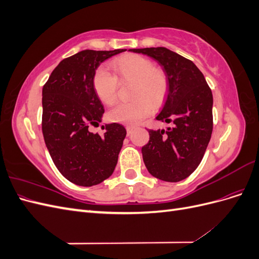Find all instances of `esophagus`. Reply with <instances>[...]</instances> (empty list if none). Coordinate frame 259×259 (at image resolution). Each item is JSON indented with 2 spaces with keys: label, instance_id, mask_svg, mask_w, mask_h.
Wrapping results in <instances>:
<instances>
[{
  "label": "esophagus",
  "instance_id": "esophagus-1",
  "mask_svg": "<svg viewBox=\"0 0 259 259\" xmlns=\"http://www.w3.org/2000/svg\"><path fill=\"white\" fill-rule=\"evenodd\" d=\"M134 130V127L133 126H126V132H127V136H130L131 135V133H132V131Z\"/></svg>",
  "mask_w": 259,
  "mask_h": 259
}]
</instances>
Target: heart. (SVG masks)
Here are the masks:
<instances>
[{
    "label": "heart",
    "instance_id": "heart-1",
    "mask_svg": "<svg viewBox=\"0 0 259 259\" xmlns=\"http://www.w3.org/2000/svg\"><path fill=\"white\" fill-rule=\"evenodd\" d=\"M115 77L106 69H97L93 76V88L101 103L111 106L117 93V82H134L128 104H119L108 112L109 120L124 125H136L159 107L166 97L168 82L165 72L140 55H125L110 64Z\"/></svg>",
    "mask_w": 259,
    "mask_h": 259
}]
</instances>
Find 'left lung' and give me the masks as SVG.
I'll list each match as a JSON object with an SVG mask.
<instances>
[{
	"label": "left lung",
	"mask_w": 259,
	"mask_h": 259,
	"mask_svg": "<svg viewBox=\"0 0 259 259\" xmlns=\"http://www.w3.org/2000/svg\"><path fill=\"white\" fill-rule=\"evenodd\" d=\"M159 62L168 89L165 104L155 119L173 123L166 130H149L142 148L149 173L164 182L177 183L199 166L213 131V95L193 62L165 48L133 49Z\"/></svg>",
	"instance_id": "obj_1"
}]
</instances>
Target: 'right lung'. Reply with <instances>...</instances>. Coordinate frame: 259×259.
<instances>
[{
  "label": "right lung",
  "mask_w": 259,
  "mask_h": 259,
  "mask_svg": "<svg viewBox=\"0 0 259 259\" xmlns=\"http://www.w3.org/2000/svg\"><path fill=\"white\" fill-rule=\"evenodd\" d=\"M126 50H85L59 62L42 91V132L52 160L61 175L77 186L103 183L114 170L126 136L119 123L93 134L105 109L93 88L101 62Z\"/></svg>",
  "instance_id": "add662e5"
}]
</instances>
